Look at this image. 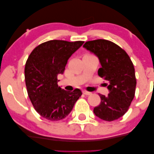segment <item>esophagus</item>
<instances>
[{"mask_svg": "<svg viewBox=\"0 0 154 154\" xmlns=\"http://www.w3.org/2000/svg\"><path fill=\"white\" fill-rule=\"evenodd\" d=\"M83 93L84 94H85V95H90V94H92V92L85 91V90H84V91H83Z\"/></svg>", "mask_w": 154, "mask_h": 154, "instance_id": "obj_1", "label": "esophagus"}]
</instances>
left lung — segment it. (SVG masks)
Returning a JSON list of instances; mask_svg holds the SVG:
<instances>
[{"label": "left lung", "mask_w": 154, "mask_h": 154, "mask_svg": "<svg viewBox=\"0 0 154 154\" xmlns=\"http://www.w3.org/2000/svg\"><path fill=\"white\" fill-rule=\"evenodd\" d=\"M83 48L98 57L102 66L98 75L106 81L109 92L107 96L100 94L101 102L93 112L106 121L119 119L127 112L135 93L133 64L125 50L107 40L88 41Z\"/></svg>", "instance_id": "left-lung-1"}]
</instances>
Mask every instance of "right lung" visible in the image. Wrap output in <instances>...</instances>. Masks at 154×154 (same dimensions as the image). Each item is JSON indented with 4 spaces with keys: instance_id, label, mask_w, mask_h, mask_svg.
<instances>
[{
    "instance_id": "obj_1",
    "label": "right lung",
    "mask_w": 154,
    "mask_h": 154,
    "mask_svg": "<svg viewBox=\"0 0 154 154\" xmlns=\"http://www.w3.org/2000/svg\"><path fill=\"white\" fill-rule=\"evenodd\" d=\"M83 43L52 40L37 46L29 55L24 69L27 92L44 119L57 121L66 118L81 96L79 89L69 92L58 86L57 75L63 74L69 57Z\"/></svg>"
}]
</instances>
